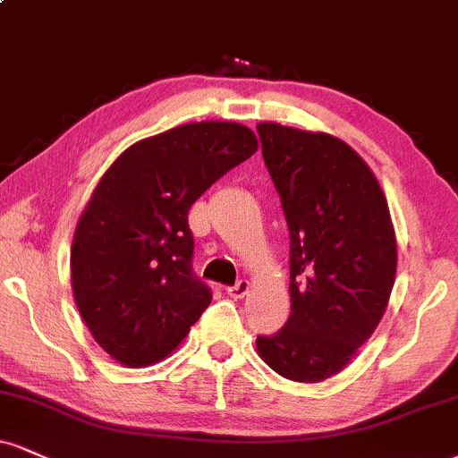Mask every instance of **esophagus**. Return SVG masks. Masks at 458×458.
Listing matches in <instances>:
<instances>
[{"label": "esophagus", "mask_w": 458, "mask_h": 458, "mask_svg": "<svg viewBox=\"0 0 458 458\" xmlns=\"http://www.w3.org/2000/svg\"><path fill=\"white\" fill-rule=\"evenodd\" d=\"M251 290V284L247 282V279H241V282H236L233 288H228V296L230 299H243V296L250 294Z\"/></svg>", "instance_id": "esophagus-1"}]
</instances>
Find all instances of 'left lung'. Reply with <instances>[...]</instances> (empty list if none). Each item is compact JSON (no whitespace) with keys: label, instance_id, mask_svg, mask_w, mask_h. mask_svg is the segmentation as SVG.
I'll use <instances>...</instances> for the list:
<instances>
[{"label":"left lung","instance_id":"1","mask_svg":"<svg viewBox=\"0 0 458 458\" xmlns=\"http://www.w3.org/2000/svg\"><path fill=\"white\" fill-rule=\"evenodd\" d=\"M262 156L290 230V318L258 356L292 382H322L354 360L386 311L396 236L373 170L327 131L262 121Z\"/></svg>","mask_w":458,"mask_h":458}]
</instances>
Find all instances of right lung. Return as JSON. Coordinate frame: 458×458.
<instances>
[{"mask_svg": "<svg viewBox=\"0 0 458 458\" xmlns=\"http://www.w3.org/2000/svg\"><path fill=\"white\" fill-rule=\"evenodd\" d=\"M256 151L243 123L194 121L130 145L93 187L70 247L72 294L119 365L164 360L208 307L211 292L190 268L187 213Z\"/></svg>", "mask_w": 458, "mask_h": 458, "instance_id": "right-lung-1", "label": "right lung"}]
</instances>
